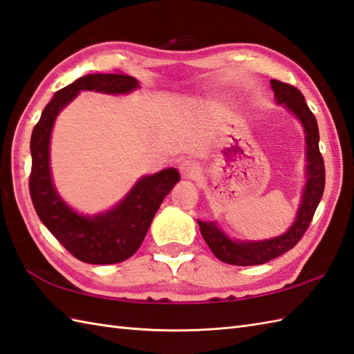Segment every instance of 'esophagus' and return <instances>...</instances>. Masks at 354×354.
Masks as SVG:
<instances>
[{
  "instance_id": "esophagus-1",
  "label": "esophagus",
  "mask_w": 354,
  "mask_h": 354,
  "mask_svg": "<svg viewBox=\"0 0 354 354\" xmlns=\"http://www.w3.org/2000/svg\"><path fill=\"white\" fill-rule=\"evenodd\" d=\"M179 170L185 178H196L199 175V167L194 161H183L179 165Z\"/></svg>"
}]
</instances>
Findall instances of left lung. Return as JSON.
I'll return each mask as SVG.
<instances>
[{"mask_svg":"<svg viewBox=\"0 0 354 354\" xmlns=\"http://www.w3.org/2000/svg\"><path fill=\"white\" fill-rule=\"evenodd\" d=\"M270 86H272L275 94V102L290 111L299 120L304 129L307 181L303 189V196L295 221L284 234L274 239L257 240V242L255 240H234L225 234L217 222L198 221L201 234L209 246V250L213 251L217 259L228 263V265H263V263L280 257L281 254L292 250L303 237L306 230L309 228L322 193H324L326 170L324 160H322L319 152V131L317 118L307 106L304 95L299 89L275 79L270 80Z\"/></svg>","mask_w":354,"mask_h":354,"instance_id":"1","label":"left lung"}]
</instances>
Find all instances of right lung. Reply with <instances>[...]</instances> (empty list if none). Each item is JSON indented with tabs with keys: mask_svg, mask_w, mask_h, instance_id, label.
<instances>
[{
	"mask_svg": "<svg viewBox=\"0 0 354 354\" xmlns=\"http://www.w3.org/2000/svg\"><path fill=\"white\" fill-rule=\"evenodd\" d=\"M140 88L138 80L126 74H86L65 86L42 111L30 140L32 173L30 196L41 222L74 257L89 265H114L132 257L145 240L158 208L181 176L165 169L140 178L129 193L108 212L80 214L66 204L53 184L50 140L56 118L80 91L129 94Z\"/></svg>",
	"mask_w": 354,
	"mask_h": 354,
	"instance_id": "add662e5",
	"label": "right lung"
}]
</instances>
